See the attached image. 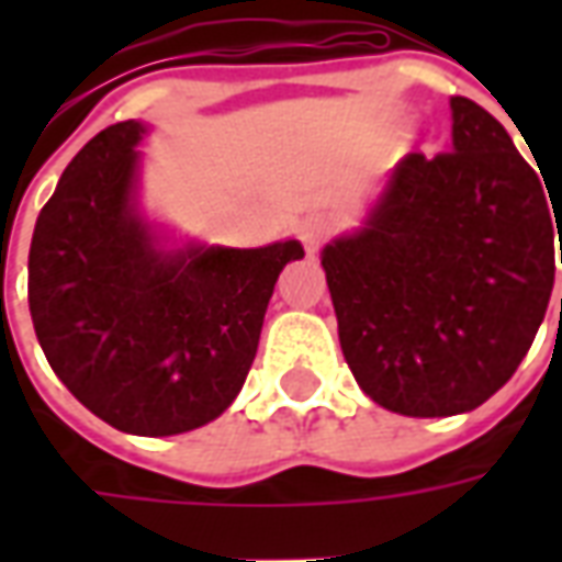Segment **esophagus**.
<instances>
[{
	"instance_id": "obj_1",
	"label": "esophagus",
	"mask_w": 562,
	"mask_h": 562,
	"mask_svg": "<svg viewBox=\"0 0 562 562\" xmlns=\"http://www.w3.org/2000/svg\"><path fill=\"white\" fill-rule=\"evenodd\" d=\"M330 232H334V222H330L328 216H322V213L310 216V220L301 225V240H304L306 252H316L318 246L328 240Z\"/></svg>"
}]
</instances>
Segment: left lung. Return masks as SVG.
Returning <instances> with one entry per match:
<instances>
[{
	"label": "left lung",
	"instance_id": "obj_1",
	"mask_svg": "<svg viewBox=\"0 0 562 562\" xmlns=\"http://www.w3.org/2000/svg\"><path fill=\"white\" fill-rule=\"evenodd\" d=\"M542 180L494 116L451 95V149L406 156L361 228L322 249L342 355L370 401L442 418L512 379L562 244V192Z\"/></svg>",
	"mask_w": 562,
	"mask_h": 562
}]
</instances>
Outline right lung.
I'll use <instances>...</instances> for the list:
<instances>
[{
    "instance_id": "right-lung-1",
    "label": "right lung",
    "mask_w": 562,
    "mask_h": 562,
    "mask_svg": "<svg viewBox=\"0 0 562 562\" xmlns=\"http://www.w3.org/2000/svg\"><path fill=\"white\" fill-rule=\"evenodd\" d=\"M140 120L99 132L56 183L30 246V313L47 364L92 415L135 436L220 418L256 358L297 240L177 244L140 210Z\"/></svg>"
}]
</instances>
